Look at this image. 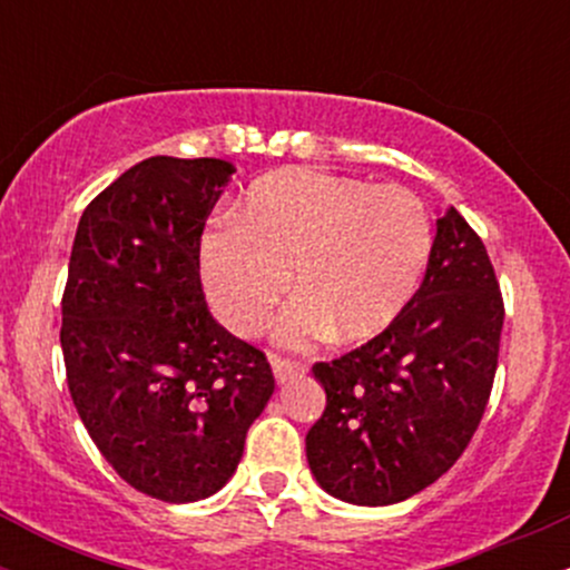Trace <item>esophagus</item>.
Masks as SVG:
<instances>
[{
    "instance_id": "esophagus-1",
    "label": "esophagus",
    "mask_w": 570,
    "mask_h": 570,
    "mask_svg": "<svg viewBox=\"0 0 570 570\" xmlns=\"http://www.w3.org/2000/svg\"><path fill=\"white\" fill-rule=\"evenodd\" d=\"M271 367L273 375H276L278 383H286L294 375H303L305 364L303 362H289V358H281V356H271Z\"/></svg>"
}]
</instances>
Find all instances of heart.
Instances as JSON below:
<instances>
[{
	"label": "heart",
	"mask_w": 570,
	"mask_h": 570,
	"mask_svg": "<svg viewBox=\"0 0 570 570\" xmlns=\"http://www.w3.org/2000/svg\"><path fill=\"white\" fill-rule=\"evenodd\" d=\"M431 244V217L410 189L299 168L259 179L238 222L206 233L203 284L222 322L257 335L294 276L299 297L276 326L281 345L307 348L332 332L364 343L407 307Z\"/></svg>",
	"instance_id": "1"
}]
</instances>
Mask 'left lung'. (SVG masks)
<instances>
[{
    "label": "left lung",
    "instance_id": "obj_1",
    "mask_svg": "<svg viewBox=\"0 0 570 570\" xmlns=\"http://www.w3.org/2000/svg\"><path fill=\"white\" fill-rule=\"evenodd\" d=\"M503 303L493 265L453 206L436 217L426 276L362 348L318 362L324 415L305 436L330 495L389 507L436 482L466 450L493 389Z\"/></svg>",
    "mask_w": 570,
    "mask_h": 570
}]
</instances>
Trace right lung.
I'll use <instances>...</instances> for the list:
<instances>
[{"label": "right lung", "instance_id": "1", "mask_svg": "<svg viewBox=\"0 0 570 570\" xmlns=\"http://www.w3.org/2000/svg\"><path fill=\"white\" fill-rule=\"evenodd\" d=\"M235 168L147 158L82 212L63 289L69 394L130 488L168 503L214 495L276 381L265 353L208 311L200 235Z\"/></svg>", "mask_w": 570, "mask_h": 570}]
</instances>
